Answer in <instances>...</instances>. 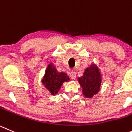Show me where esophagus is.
Instances as JSON below:
<instances>
[{
  "label": "esophagus",
  "mask_w": 132,
  "mask_h": 132,
  "mask_svg": "<svg viewBox=\"0 0 132 132\" xmlns=\"http://www.w3.org/2000/svg\"><path fill=\"white\" fill-rule=\"evenodd\" d=\"M69 75H70V77H71L72 79H76V72H75V71H73V70H71L70 72V73H69Z\"/></svg>",
  "instance_id": "1"
}]
</instances>
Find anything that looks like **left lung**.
Segmentation results:
<instances>
[{"mask_svg": "<svg viewBox=\"0 0 132 132\" xmlns=\"http://www.w3.org/2000/svg\"><path fill=\"white\" fill-rule=\"evenodd\" d=\"M78 81L83 88V94L86 98H92L100 89L102 77L96 65L92 64L86 68L83 76Z\"/></svg>", "mask_w": 132, "mask_h": 132, "instance_id": "left-lung-1", "label": "left lung"}]
</instances>
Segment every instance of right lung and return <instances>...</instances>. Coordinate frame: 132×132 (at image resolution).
I'll use <instances>...</instances> for the list:
<instances>
[{"label": "right lung", "mask_w": 132, "mask_h": 132, "mask_svg": "<svg viewBox=\"0 0 132 132\" xmlns=\"http://www.w3.org/2000/svg\"><path fill=\"white\" fill-rule=\"evenodd\" d=\"M69 80L70 79L66 73L58 72L54 65L51 63L47 68L42 83L51 94L55 95L58 93L64 82Z\"/></svg>", "instance_id": "right-lung-1"}]
</instances>
